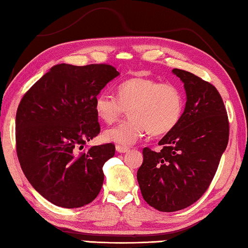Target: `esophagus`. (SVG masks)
<instances>
[{
	"label": "esophagus",
	"mask_w": 248,
	"mask_h": 248,
	"mask_svg": "<svg viewBox=\"0 0 248 248\" xmlns=\"http://www.w3.org/2000/svg\"><path fill=\"white\" fill-rule=\"evenodd\" d=\"M116 150H117V153H119V154H124V153H128L129 148L118 145V146H116Z\"/></svg>",
	"instance_id": "esophagus-1"
}]
</instances>
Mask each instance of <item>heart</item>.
I'll list each match as a JSON object with an SVG mask.
<instances>
[{
    "label": "heart",
    "instance_id": "b5f03b06",
    "mask_svg": "<svg viewBox=\"0 0 248 248\" xmlns=\"http://www.w3.org/2000/svg\"><path fill=\"white\" fill-rule=\"evenodd\" d=\"M184 99L178 88L149 78H132L118 87V98L102 91L95 98L94 110L106 124L119 119L128 110L129 119L103 132V138L119 146H131L149 131L164 136L178 124Z\"/></svg>",
    "mask_w": 248,
    "mask_h": 248
}]
</instances>
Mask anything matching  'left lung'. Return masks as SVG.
<instances>
[{"mask_svg":"<svg viewBox=\"0 0 248 248\" xmlns=\"http://www.w3.org/2000/svg\"><path fill=\"white\" fill-rule=\"evenodd\" d=\"M186 91L178 124L159 141L160 151L143 148L137 172L147 204L160 212H176L204 195L226 150L230 124L217 89L193 73L173 69Z\"/></svg>","mask_w":248,"mask_h":248,"instance_id":"left-lung-1","label":"left lung"}]
</instances>
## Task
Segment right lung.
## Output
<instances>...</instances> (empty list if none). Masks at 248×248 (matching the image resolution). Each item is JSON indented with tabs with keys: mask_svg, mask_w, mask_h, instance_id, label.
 <instances>
[{
	"mask_svg": "<svg viewBox=\"0 0 248 248\" xmlns=\"http://www.w3.org/2000/svg\"><path fill=\"white\" fill-rule=\"evenodd\" d=\"M119 75L108 64H57L22 98L16 117L18 161L33 188L52 204L78 208L100 193L102 167L116 148L79 150L100 132L95 98Z\"/></svg>",
	"mask_w": 248,
	"mask_h": 248,
	"instance_id": "right-lung-1",
	"label": "right lung"
}]
</instances>
